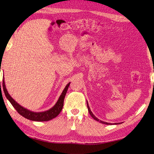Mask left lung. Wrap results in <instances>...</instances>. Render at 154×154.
<instances>
[{"instance_id": "left-lung-1", "label": "left lung", "mask_w": 154, "mask_h": 154, "mask_svg": "<svg viewBox=\"0 0 154 154\" xmlns=\"http://www.w3.org/2000/svg\"><path fill=\"white\" fill-rule=\"evenodd\" d=\"M87 105L88 111H89V114H91V116H92V118H93V119H94L95 120L98 121V122H99L102 123V124H107V125H112V124H116V125H117V124H122V122H119V123H114V124H112V123L106 122H104V121L100 120H99V119H97V118L93 114V112H91V109H90V107H89V104H88L87 101Z\"/></svg>"}]
</instances>
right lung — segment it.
<instances>
[{
	"label": "right lung",
	"instance_id": "1",
	"mask_svg": "<svg viewBox=\"0 0 154 154\" xmlns=\"http://www.w3.org/2000/svg\"><path fill=\"white\" fill-rule=\"evenodd\" d=\"M69 85L70 83H69L67 85L65 86L63 92H62L60 98H59V99L57 100V103H55V104L53 107L46 111H44V112H36L25 109L24 107L20 105L17 102H16V100L13 99L8 93V91L6 88L5 79H3L2 80V87L5 94L6 97L7 98V99L10 101V103L12 104L13 107H14L16 110V111H17V112L23 117H24L28 120H30L32 121H38V122H44V121L50 120L56 117L58 114L61 112V111L63 106V102L65 94H66Z\"/></svg>",
	"mask_w": 154,
	"mask_h": 154
}]
</instances>
